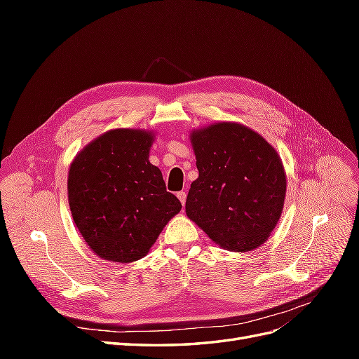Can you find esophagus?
Wrapping results in <instances>:
<instances>
[{"instance_id": "esophagus-1", "label": "esophagus", "mask_w": 359, "mask_h": 359, "mask_svg": "<svg viewBox=\"0 0 359 359\" xmlns=\"http://www.w3.org/2000/svg\"><path fill=\"white\" fill-rule=\"evenodd\" d=\"M177 196H178L180 202L182 203V206L186 205V201H187V193H186V191H178V193H177Z\"/></svg>"}]
</instances>
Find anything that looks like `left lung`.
Here are the masks:
<instances>
[{
  "label": "left lung",
  "instance_id": "left-lung-1",
  "mask_svg": "<svg viewBox=\"0 0 359 359\" xmlns=\"http://www.w3.org/2000/svg\"><path fill=\"white\" fill-rule=\"evenodd\" d=\"M190 140L199 178L186 201L189 219L227 250L262 245L285 205L286 175L276 149L235 123L196 130Z\"/></svg>",
  "mask_w": 359,
  "mask_h": 359
}]
</instances>
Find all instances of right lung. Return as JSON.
Returning a JSON list of instances; mask_svg holds the SVG:
<instances>
[{"mask_svg": "<svg viewBox=\"0 0 359 359\" xmlns=\"http://www.w3.org/2000/svg\"><path fill=\"white\" fill-rule=\"evenodd\" d=\"M153 140L144 130H111L72 163L67 189L73 220L102 259L127 264L144 257L181 211L160 169L148 160Z\"/></svg>", "mask_w": 359, "mask_h": 359, "instance_id": "right-lung-1", "label": "right lung"}]
</instances>
